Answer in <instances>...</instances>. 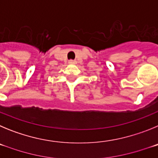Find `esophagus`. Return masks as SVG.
<instances>
[{"label": "esophagus", "mask_w": 158, "mask_h": 158, "mask_svg": "<svg viewBox=\"0 0 158 158\" xmlns=\"http://www.w3.org/2000/svg\"><path fill=\"white\" fill-rule=\"evenodd\" d=\"M75 62H75L74 60H69V64H74Z\"/></svg>", "instance_id": "34e87169"}]
</instances>
